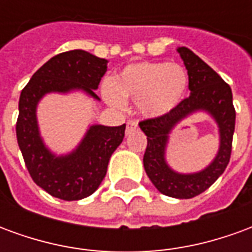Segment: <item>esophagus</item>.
Listing matches in <instances>:
<instances>
[{"label":"esophagus","mask_w":252,"mask_h":252,"mask_svg":"<svg viewBox=\"0 0 252 252\" xmlns=\"http://www.w3.org/2000/svg\"><path fill=\"white\" fill-rule=\"evenodd\" d=\"M137 128V123L133 120H129L126 123V135L128 136L129 133H132L133 131H136Z\"/></svg>","instance_id":"esophagus-1"}]
</instances>
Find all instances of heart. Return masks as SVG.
I'll return each mask as SVG.
<instances>
[{"label": "heart", "instance_id": "heart-1", "mask_svg": "<svg viewBox=\"0 0 252 252\" xmlns=\"http://www.w3.org/2000/svg\"><path fill=\"white\" fill-rule=\"evenodd\" d=\"M188 85V72L180 64L136 62L124 67L115 82H105L102 94L113 106H121L124 98L133 99L142 116L160 117L180 104Z\"/></svg>", "mask_w": 252, "mask_h": 252}]
</instances>
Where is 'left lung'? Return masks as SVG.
Listing matches in <instances>:
<instances>
[{
  "label": "left lung",
  "instance_id": "obj_1",
  "mask_svg": "<svg viewBox=\"0 0 252 252\" xmlns=\"http://www.w3.org/2000/svg\"><path fill=\"white\" fill-rule=\"evenodd\" d=\"M189 75L190 95L182 99L170 113L139 123L146 136L147 148L143 157L144 170L154 186L164 195L193 198L212 186L227 167L235 131V108L232 90L213 68L186 47H178ZM195 111H206L219 126L220 144L215 159L197 173H178L165 160L169 133L181 121Z\"/></svg>",
  "mask_w": 252,
  "mask_h": 252
}]
</instances>
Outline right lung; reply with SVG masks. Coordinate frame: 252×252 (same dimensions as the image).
<instances>
[{"mask_svg":"<svg viewBox=\"0 0 252 252\" xmlns=\"http://www.w3.org/2000/svg\"><path fill=\"white\" fill-rule=\"evenodd\" d=\"M108 61L83 50L62 52L51 58L32 75L19 101L16 135L25 166L36 185L64 201L82 200L98 189L108 163L124 139L126 124L89 126L75 150L57 155L48 150L39 131L36 109L48 93L82 90L99 101L94 90L106 72Z\"/></svg>","mask_w":252,"mask_h":252,"instance_id":"obj_1","label":"right lung"}]
</instances>
